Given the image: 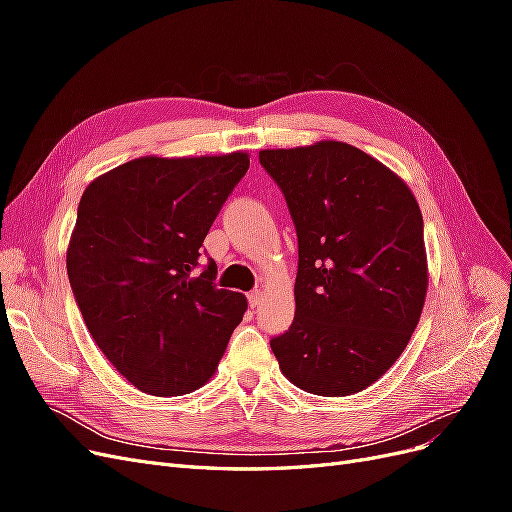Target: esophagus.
<instances>
[{
	"label": "esophagus",
	"instance_id": "34e87169",
	"mask_svg": "<svg viewBox=\"0 0 512 512\" xmlns=\"http://www.w3.org/2000/svg\"><path fill=\"white\" fill-rule=\"evenodd\" d=\"M247 299H250V307H258L262 303V290H254L247 294Z\"/></svg>",
	"mask_w": 512,
	"mask_h": 512
}]
</instances>
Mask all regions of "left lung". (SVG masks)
<instances>
[{"mask_svg": "<svg viewBox=\"0 0 512 512\" xmlns=\"http://www.w3.org/2000/svg\"><path fill=\"white\" fill-rule=\"evenodd\" d=\"M299 239L294 320L271 339L299 389L365 391L406 350L427 297L423 215L406 181L339 141L262 149Z\"/></svg>", "mask_w": 512, "mask_h": 512, "instance_id": "left-lung-1", "label": "left lung"}]
</instances>
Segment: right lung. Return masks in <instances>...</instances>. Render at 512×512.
<instances>
[{
    "label": "right lung",
    "mask_w": 512,
    "mask_h": 512,
    "mask_svg": "<svg viewBox=\"0 0 512 512\" xmlns=\"http://www.w3.org/2000/svg\"><path fill=\"white\" fill-rule=\"evenodd\" d=\"M250 168L245 151L200 158L145 156L87 185L66 267L98 348L138 391L177 397L218 369L243 320L241 292L196 275L200 247Z\"/></svg>",
    "instance_id": "add662e5"
}]
</instances>
